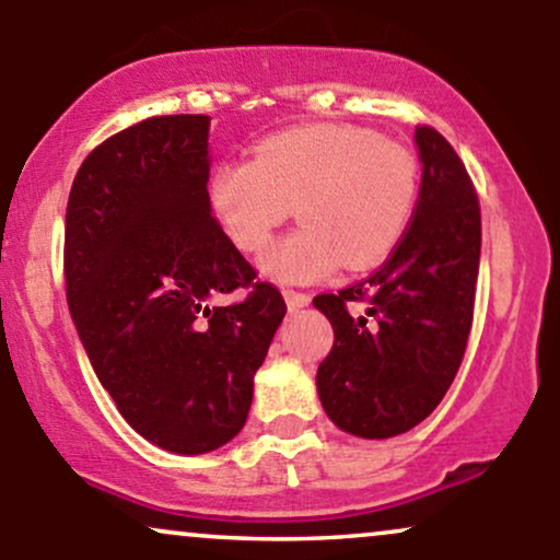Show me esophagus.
I'll list each match as a JSON object with an SVG mask.
<instances>
[{
    "instance_id": "esophagus-1",
    "label": "esophagus",
    "mask_w": 560,
    "mask_h": 560,
    "mask_svg": "<svg viewBox=\"0 0 560 560\" xmlns=\"http://www.w3.org/2000/svg\"><path fill=\"white\" fill-rule=\"evenodd\" d=\"M284 300H287L289 311H300V307L311 305V294L294 292V289H284Z\"/></svg>"
}]
</instances>
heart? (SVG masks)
I'll use <instances>...</instances> for the list:
<instances>
[{"mask_svg": "<svg viewBox=\"0 0 560 560\" xmlns=\"http://www.w3.org/2000/svg\"><path fill=\"white\" fill-rule=\"evenodd\" d=\"M419 160L363 126H298L260 139L253 160L215 165L208 205L242 253H260L292 213L302 226L273 244L260 268L276 281L313 284L376 266L413 218Z\"/></svg>", "mask_w": 560, "mask_h": 560, "instance_id": "heart-1", "label": "heart"}]
</instances>
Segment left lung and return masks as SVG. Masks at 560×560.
Instances as JSON below:
<instances>
[{
  "label": "left lung",
  "instance_id": "left-lung-1",
  "mask_svg": "<svg viewBox=\"0 0 560 560\" xmlns=\"http://www.w3.org/2000/svg\"><path fill=\"white\" fill-rule=\"evenodd\" d=\"M421 189L392 255L355 287L318 294L334 347L318 365L326 416L347 434L387 440L440 405L464 361L474 320L481 215L450 141L416 128Z\"/></svg>",
  "mask_w": 560,
  "mask_h": 560
}]
</instances>
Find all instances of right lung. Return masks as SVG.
Masks as SVG:
<instances>
[{
    "label": "right lung",
    "instance_id": "right-lung-1",
    "mask_svg": "<svg viewBox=\"0 0 560 560\" xmlns=\"http://www.w3.org/2000/svg\"><path fill=\"white\" fill-rule=\"evenodd\" d=\"M208 115H158L81 163L66 213V287L83 350L152 445L199 455L242 432L287 305L208 205ZM254 292L236 306L215 293Z\"/></svg>",
    "mask_w": 560,
    "mask_h": 560
}]
</instances>
